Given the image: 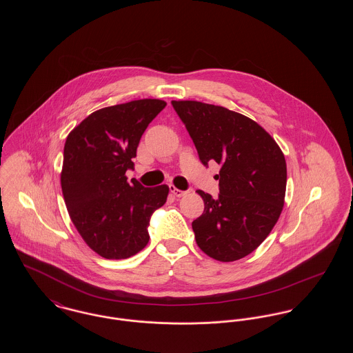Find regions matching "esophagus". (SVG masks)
Segmentation results:
<instances>
[{"instance_id":"obj_1","label":"esophagus","mask_w":353,"mask_h":353,"mask_svg":"<svg viewBox=\"0 0 353 353\" xmlns=\"http://www.w3.org/2000/svg\"><path fill=\"white\" fill-rule=\"evenodd\" d=\"M169 189H170V193L174 196V197H184V196H186V192H184V190H180V189H177L174 185H170L169 186Z\"/></svg>"}]
</instances>
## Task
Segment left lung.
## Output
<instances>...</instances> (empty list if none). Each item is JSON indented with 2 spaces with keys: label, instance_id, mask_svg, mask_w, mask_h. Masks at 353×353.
I'll use <instances>...</instances> for the list:
<instances>
[{
  "label": "left lung",
  "instance_id": "1",
  "mask_svg": "<svg viewBox=\"0 0 353 353\" xmlns=\"http://www.w3.org/2000/svg\"><path fill=\"white\" fill-rule=\"evenodd\" d=\"M202 164H221L219 194L197 190L203 213L192 222L199 248L219 262L238 261L270 234L285 205V154L256 121L225 107L172 101Z\"/></svg>",
  "mask_w": 353,
  "mask_h": 353
}]
</instances>
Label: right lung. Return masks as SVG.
I'll use <instances>...</instances> for the list:
<instances>
[{"label":"right lung","instance_id":"obj_1","mask_svg":"<svg viewBox=\"0 0 353 353\" xmlns=\"http://www.w3.org/2000/svg\"><path fill=\"white\" fill-rule=\"evenodd\" d=\"M167 105L140 99L104 107L68 134L61 172L68 216L87 246L105 259H125L148 241L152 213L168 197V185L127 181L141 134Z\"/></svg>","mask_w":353,"mask_h":353}]
</instances>
